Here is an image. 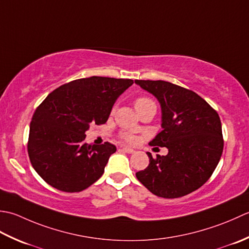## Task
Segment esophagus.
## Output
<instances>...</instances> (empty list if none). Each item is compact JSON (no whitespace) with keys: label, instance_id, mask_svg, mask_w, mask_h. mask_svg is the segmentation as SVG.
Masks as SVG:
<instances>
[{"label":"esophagus","instance_id":"1","mask_svg":"<svg viewBox=\"0 0 249 249\" xmlns=\"http://www.w3.org/2000/svg\"><path fill=\"white\" fill-rule=\"evenodd\" d=\"M123 150L126 154H133L134 153V149L130 148V147H123Z\"/></svg>","mask_w":249,"mask_h":249}]
</instances>
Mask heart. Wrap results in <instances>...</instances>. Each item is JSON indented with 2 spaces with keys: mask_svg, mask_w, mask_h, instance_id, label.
<instances>
[{
  "mask_svg": "<svg viewBox=\"0 0 249 249\" xmlns=\"http://www.w3.org/2000/svg\"><path fill=\"white\" fill-rule=\"evenodd\" d=\"M153 105H156L155 102L153 100H151L150 98H148V96H139V98H136L134 100V107L136 108V110L141 111L142 109H144L146 107H148V106H153ZM114 113L115 111V107L113 108V110H111ZM119 138L121 140H124V142H126V143H130V144H133L135 143V136L132 135L131 133H128V132H121V133L119 134Z\"/></svg>",
  "mask_w": 249,
  "mask_h": 249,
  "instance_id": "obj_1",
  "label": "heart"
}]
</instances>
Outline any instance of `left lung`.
Here are the masks:
<instances>
[{"label": "left lung", "instance_id": "obj_1", "mask_svg": "<svg viewBox=\"0 0 249 249\" xmlns=\"http://www.w3.org/2000/svg\"><path fill=\"white\" fill-rule=\"evenodd\" d=\"M161 105L162 130L150 146L166 147V156L153 158L136 173L151 194L175 199L199 189L215 171L224 150L217 111L194 91L164 80H135ZM158 148V147H156Z\"/></svg>", "mask_w": 249, "mask_h": 249}]
</instances>
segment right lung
Instances as JSON below:
<instances>
[{"label": "right lung", "mask_w": 249, "mask_h": 249, "mask_svg": "<svg viewBox=\"0 0 249 249\" xmlns=\"http://www.w3.org/2000/svg\"><path fill=\"white\" fill-rule=\"evenodd\" d=\"M132 79L92 76L60 86L35 109L28 154L36 173L53 188L79 192L104 173L116 146L87 144L86 132L104 124L118 96Z\"/></svg>", "instance_id": "add662e5"}]
</instances>
